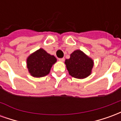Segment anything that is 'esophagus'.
I'll use <instances>...</instances> for the list:
<instances>
[{
	"label": "esophagus",
	"instance_id": "34e87169",
	"mask_svg": "<svg viewBox=\"0 0 121 121\" xmlns=\"http://www.w3.org/2000/svg\"><path fill=\"white\" fill-rule=\"evenodd\" d=\"M58 60H59V61H63L65 60V58H59Z\"/></svg>",
	"mask_w": 121,
	"mask_h": 121
}]
</instances>
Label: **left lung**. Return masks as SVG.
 I'll use <instances>...</instances> for the list:
<instances>
[{"label": "left lung", "mask_w": 121, "mask_h": 121, "mask_svg": "<svg viewBox=\"0 0 121 121\" xmlns=\"http://www.w3.org/2000/svg\"><path fill=\"white\" fill-rule=\"evenodd\" d=\"M65 63L69 73L74 78L83 79L89 76L93 67V60L80 50H74Z\"/></svg>", "instance_id": "left-lung-1"}]
</instances>
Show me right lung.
Listing matches in <instances>:
<instances>
[{"label":"right lung","mask_w":121,"mask_h":121,"mask_svg":"<svg viewBox=\"0 0 121 121\" xmlns=\"http://www.w3.org/2000/svg\"><path fill=\"white\" fill-rule=\"evenodd\" d=\"M56 61L54 56L49 54L43 48H39L28 57L27 68L32 76L40 78L50 73V69Z\"/></svg>","instance_id":"1"}]
</instances>
